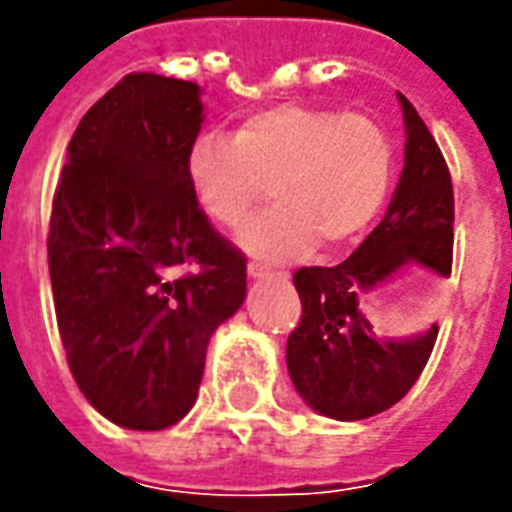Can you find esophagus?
Returning <instances> with one entry per match:
<instances>
[{"label": "esophagus", "instance_id": "obj_1", "mask_svg": "<svg viewBox=\"0 0 512 512\" xmlns=\"http://www.w3.org/2000/svg\"><path fill=\"white\" fill-rule=\"evenodd\" d=\"M246 274L252 279H266L271 277V268L263 266V263H249V266H246Z\"/></svg>", "mask_w": 512, "mask_h": 512}]
</instances>
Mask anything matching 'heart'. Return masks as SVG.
<instances>
[{
	"instance_id": "heart-1",
	"label": "heart",
	"mask_w": 512,
	"mask_h": 512,
	"mask_svg": "<svg viewBox=\"0 0 512 512\" xmlns=\"http://www.w3.org/2000/svg\"><path fill=\"white\" fill-rule=\"evenodd\" d=\"M392 172L395 147L384 128L326 106H268L246 115L233 136L202 131L186 150L191 197L213 224L244 222L271 183L277 205L235 235L263 260L354 241L384 208Z\"/></svg>"
}]
</instances>
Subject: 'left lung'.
<instances>
[{
    "mask_svg": "<svg viewBox=\"0 0 512 512\" xmlns=\"http://www.w3.org/2000/svg\"><path fill=\"white\" fill-rule=\"evenodd\" d=\"M406 164L392 202L354 255L332 268H299L301 321L288 337V373L301 400L323 417L356 422L406 397L428 365L439 323L411 337H384L365 315L370 293L411 266L450 277L452 180L436 139L406 95Z\"/></svg>",
    "mask_w": 512,
    "mask_h": 512,
    "instance_id": "8db88e82",
    "label": "left lung"
}]
</instances>
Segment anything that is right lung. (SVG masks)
Here are the masks:
<instances>
[{"mask_svg":"<svg viewBox=\"0 0 512 512\" xmlns=\"http://www.w3.org/2000/svg\"><path fill=\"white\" fill-rule=\"evenodd\" d=\"M205 120L194 82L128 73L82 117L54 194L49 274L82 395L128 430H164L197 400L213 332L246 299L244 255L186 183ZM180 265L200 275L175 278Z\"/></svg>","mask_w":512,"mask_h":512,"instance_id":"add662e5","label":"right lung"}]
</instances>
